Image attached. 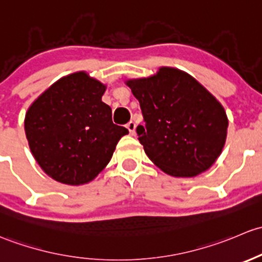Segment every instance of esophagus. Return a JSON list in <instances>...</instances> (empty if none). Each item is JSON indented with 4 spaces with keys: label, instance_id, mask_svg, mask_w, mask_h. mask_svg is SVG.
<instances>
[{
    "label": "esophagus",
    "instance_id": "esophagus-1",
    "mask_svg": "<svg viewBox=\"0 0 262 262\" xmlns=\"http://www.w3.org/2000/svg\"><path fill=\"white\" fill-rule=\"evenodd\" d=\"M126 127H127V130L130 131L131 135H135V131H136V123H135L134 121H130V122L126 125Z\"/></svg>",
    "mask_w": 262,
    "mask_h": 262
}]
</instances>
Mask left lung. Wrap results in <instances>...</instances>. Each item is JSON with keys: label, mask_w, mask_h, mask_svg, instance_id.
Segmentation results:
<instances>
[{"label": "left lung", "mask_w": 262, "mask_h": 262, "mask_svg": "<svg viewBox=\"0 0 262 262\" xmlns=\"http://www.w3.org/2000/svg\"><path fill=\"white\" fill-rule=\"evenodd\" d=\"M126 84L139 99L145 126L139 141L166 174L191 178L214 164L226 142L228 118L222 104L185 72L163 67L155 75Z\"/></svg>", "instance_id": "1"}]
</instances>
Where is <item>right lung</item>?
Returning a JSON list of instances; mask_svg holds the SVG:
<instances>
[{
	"mask_svg": "<svg viewBox=\"0 0 262 262\" xmlns=\"http://www.w3.org/2000/svg\"><path fill=\"white\" fill-rule=\"evenodd\" d=\"M106 85L85 72L73 73L48 88L25 116L29 146L40 168L68 185L90 183L111 160L127 128L112 122L102 102Z\"/></svg>",
	"mask_w": 262,
	"mask_h": 262,
	"instance_id": "add662e5",
	"label": "right lung"
}]
</instances>
